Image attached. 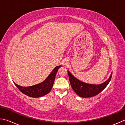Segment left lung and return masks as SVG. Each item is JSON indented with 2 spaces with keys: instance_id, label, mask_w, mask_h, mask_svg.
I'll list each match as a JSON object with an SVG mask.
<instances>
[{
  "instance_id": "8db88e82",
  "label": "left lung",
  "mask_w": 125,
  "mask_h": 125,
  "mask_svg": "<svg viewBox=\"0 0 125 125\" xmlns=\"http://www.w3.org/2000/svg\"><path fill=\"white\" fill-rule=\"evenodd\" d=\"M68 75L72 88L78 95L82 98L92 97L98 94L108 86L112 77L111 73L109 79L100 84H91L82 82L74 77L69 70Z\"/></svg>"
}]
</instances>
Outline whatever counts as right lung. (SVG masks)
<instances>
[{
  "label": "right lung",
  "mask_w": 125,
  "mask_h": 125,
  "mask_svg": "<svg viewBox=\"0 0 125 125\" xmlns=\"http://www.w3.org/2000/svg\"><path fill=\"white\" fill-rule=\"evenodd\" d=\"M61 66V65H60L55 67L50 75L48 76V77L41 83L29 87H22L19 86L15 83H14V84L22 93L29 97L33 98L41 97L47 94L51 91L53 86L56 74L58 69Z\"/></svg>",
  "instance_id": "add662e5"
}]
</instances>
